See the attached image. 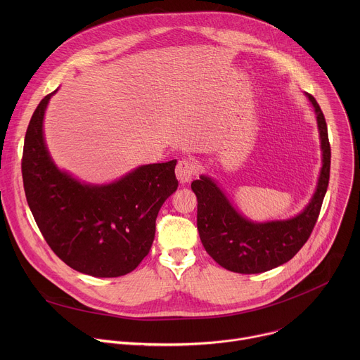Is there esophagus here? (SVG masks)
I'll list each match as a JSON object with an SVG mask.
<instances>
[{"instance_id": "1", "label": "esophagus", "mask_w": 360, "mask_h": 360, "mask_svg": "<svg viewBox=\"0 0 360 360\" xmlns=\"http://www.w3.org/2000/svg\"><path fill=\"white\" fill-rule=\"evenodd\" d=\"M175 175L179 184H188L195 175V165L189 160H181L175 168Z\"/></svg>"}]
</instances>
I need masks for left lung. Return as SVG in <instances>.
Here are the masks:
<instances>
[{
  "label": "left lung",
  "mask_w": 360,
  "mask_h": 360,
  "mask_svg": "<svg viewBox=\"0 0 360 360\" xmlns=\"http://www.w3.org/2000/svg\"><path fill=\"white\" fill-rule=\"evenodd\" d=\"M316 112L322 146V169L318 188L295 218L256 224L243 218L217 184L200 176L191 184L198 199L196 225L200 242L211 258L236 274H261L290 261L309 239L318 221L329 184L330 143L325 115L316 99L306 94Z\"/></svg>",
  "instance_id": "obj_1"
}]
</instances>
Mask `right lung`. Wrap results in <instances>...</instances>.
Listing matches in <instances>:
<instances>
[{
    "mask_svg": "<svg viewBox=\"0 0 360 360\" xmlns=\"http://www.w3.org/2000/svg\"><path fill=\"white\" fill-rule=\"evenodd\" d=\"M48 94L34 111L22 150V181L34 219L58 258L96 278L132 272L155 238L162 203L176 188V160L136 168L108 185L82 184L60 171L44 141Z\"/></svg>",
    "mask_w": 360,
    "mask_h": 360,
    "instance_id": "add662e5",
    "label": "right lung"
}]
</instances>
